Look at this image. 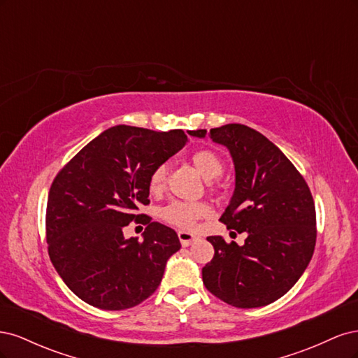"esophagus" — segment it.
<instances>
[{
	"mask_svg": "<svg viewBox=\"0 0 358 358\" xmlns=\"http://www.w3.org/2000/svg\"><path fill=\"white\" fill-rule=\"evenodd\" d=\"M178 236H179V241H180L182 246H189L194 241H197V237L188 231H178Z\"/></svg>",
	"mask_w": 358,
	"mask_h": 358,
	"instance_id": "obj_1",
	"label": "esophagus"
}]
</instances>
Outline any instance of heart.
<instances>
[{"instance_id":"heart-1","label":"heart","mask_w":358,"mask_h":358,"mask_svg":"<svg viewBox=\"0 0 358 358\" xmlns=\"http://www.w3.org/2000/svg\"><path fill=\"white\" fill-rule=\"evenodd\" d=\"M192 166L204 179H215L222 175L224 164L220 155L210 149H200L191 155ZM169 176L167 164L157 166L149 175V191L159 194L166 188ZM209 188L215 191L218 188L215 182H209ZM208 215V206L204 203H188V201H171L159 210V218L179 229H191L197 220Z\"/></svg>"}]
</instances>
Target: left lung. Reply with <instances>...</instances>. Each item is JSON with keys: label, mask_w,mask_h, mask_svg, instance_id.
I'll use <instances>...</instances> for the list:
<instances>
[{"label": "left lung", "mask_w": 358, "mask_h": 358, "mask_svg": "<svg viewBox=\"0 0 358 358\" xmlns=\"http://www.w3.org/2000/svg\"><path fill=\"white\" fill-rule=\"evenodd\" d=\"M204 137L206 129L188 131ZM209 137L230 150L236 188L221 216L246 233L245 245L209 236L215 255L201 270L215 297L249 309L273 303L305 272L317 241L315 204L306 180L276 145L242 124L212 128Z\"/></svg>", "instance_id": "8db88e82"}]
</instances>
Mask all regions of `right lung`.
Segmentation results:
<instances>
[{
    "mask_svg": "<svg viewBox=\"0 0 358 358\" xmlns=\"http://www.w3.org/2000/svg\"><path fill=\"white\" fill-rule=\"evenodd\" d=\"M188 142L182 129L116 125L79 150L49 191L46 241L53 267L91 306L122 310L152 296L167 259L180 249L175 230L136 213L149 204V175ZM131 220L144 241L125 240Z\"/></svg>",
    "mask_w": 358,
    "mask_h": 358,
    "instance_id": "1",
    "label": "right lung"
}]
</instances>
